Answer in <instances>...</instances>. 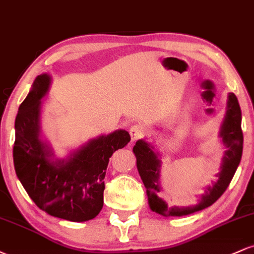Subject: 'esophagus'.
<instances>
[{"label": "esophagus", "mask_w": 254, "mask_h": 254, "mask_svg": "<svg viewBox=\"0 0 254 254\" xmlns=\"http://www.w3.org/2000/svg\"><path fill=\"white\" fill-rule=\"evenodd\" d=\"M130 135H131V139L132 141H137V139L142 138V137L145 136V129L142 125H133V127H130Z\"/></svg>", "instance_id": "obj_1"}]
</instances>
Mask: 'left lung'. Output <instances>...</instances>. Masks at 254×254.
Segmentation results:
<instances>
[{"instance_id": "left-lung-1", "label": "left lung", "mask_w": 254, "mask_h": 254, "mask_svg": "<svg viewBox=\"0 0 254 254\" xmlns=\"http://www.w3.org/2000/svg\"><path fill=\"white\" fill-rule=\"evenodd\" d=\"M220 135L222 137L223 143L226 144L227 150L223 157L221 172L217 174V182L212 186L206 188V193L203 194L199 203H197L196 205L186 206V208H177V206L168 208L165 200L157 196L161 192L159 185V172L160 166H161L160 160L157 159V155L153 151V147L150 144H148L143 139L136 142L133 153L137 159V170L147 189V196L151 210L165 217L189 215L210 206L227 190L240 164L244 145V135L241 130V110L234 93H229L228 110H227Z\"/></svg>"}]
</instances>
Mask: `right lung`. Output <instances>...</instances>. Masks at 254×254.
<instances>
[{
    "label": "right lung",
    "mask_w": 254,
    "mask_h": 254,
    "mask_svg": "<svg viewBox=\"0 0 254 254\" xmlns=\"http://www.w3.org/2000/svg\"><path fill=\"white\" fill-rule=\"evenodd\" d=\"M50 76L36 77L15 119L14 167L22 186L39 209L72 222L94 218L104 205V178L110 157L130 142L127 131L118 130L92 139L68 160L54 155L39 138L40 99Z\"/></svg>",
    "instance_id": "right-lung-1"
}]
</instances>
